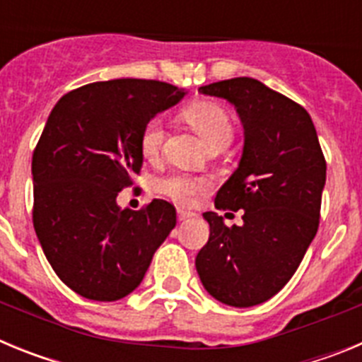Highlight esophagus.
<instances>
[{
  "label": "esophagus",
  "mask_w": 362,
  "mask_h": 362,
  "mask_svg": "<svg viewBox=\"0 0 362 362\" xmlns=\"http://www.w3.org/2000/svg\"><path fill=\"white\" fill-rule=\"evenodd\" d=\"M192 217H196V214L188 212V210H183V209L177 210V219L179 221H187V219H192Z\"/></svg>",
  "instance_id": "34e87169"
}]
</instances>
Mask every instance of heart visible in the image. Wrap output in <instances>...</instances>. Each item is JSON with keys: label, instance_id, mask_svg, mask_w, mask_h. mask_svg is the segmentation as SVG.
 Returning a JSON list of instances; mask_svg holds the SVG:
<instances>
[{"label": "heart", "instance_id": "b5f03b06", "mask_svg": "<svg viewBox=\"0 0 362 362\" xmlns=\"http://www.w3.org/2000/svg\"><path fill=\"white\" fill-rule=\"evenodd\" d=\"M183 116L192 124V129L199 134L201 139L206 143V146L221 141L230 143L232 139V121L219 105L210 103V101H197L185 108ZM163 141H165V123L161 117H153L145 124L141 132L139 148H141L143 158L153 161L161 152ZM209 179L188 174L168 175L158 183V190L163 196L170 197L179 204H190L194 197L209 190Z\"/></svg>", "mask_w": 362, "mask_h": 362}]
</instances>
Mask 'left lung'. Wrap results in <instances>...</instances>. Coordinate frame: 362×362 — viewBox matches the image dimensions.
Returning a JSON list of instances; mask_svg holds the SVG:
<instances>
[{"instance_id":"8db88e82","label":"left lung","mask_w":362,"mask_h":362,"mask_svg":"<svg viewBox=\"0 0 362 362\" xmlns=\"http://www.w3.org/2000/svg\"><path fill=\"white\" fill-rule=\"evenodd\" d=\"M226 99L245 129L241 159L217 190L216 209L245 210L226 226L204 212L209 243L196 257L204 290L235 308L261 305L292 279L319 226L326 161L308 112L257 79L201 86Z\"/></svg>"}]
</instances>
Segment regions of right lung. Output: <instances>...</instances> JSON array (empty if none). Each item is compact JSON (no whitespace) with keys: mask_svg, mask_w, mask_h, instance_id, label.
I'll return each instance as SVG.
<instances>
[{"mask_svg":"<svg viewBox=\"0 0 362 362\" xmlns=\"http://www.w3.org/2000/svg\"><path fill=\"white\" fill-rule=\"evenodd\" d=\"M185 94L163 81L112 79L69 92L50 112L32 156L34 230L57 277L85 299L132 293L174 230V204L121 209L117 194L141 172L145 124Z\"/></svg>","mask_w":362,"mask_h":362,"instance_id":"obj_1","label":"right lung"}]
</instances>
